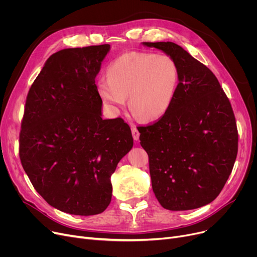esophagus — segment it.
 <instances>
[{"instance_id": "esophagus-1", "label": "esophagus", "mask_w": 257, "mask_h": 257, "mask_svg": "<svg viewBox=\"0 0 257 257\" xmlns=\"http://www.w3.org/2000/svg\"><path fill=\"white\" fill-rule=\"evenodd\" d=\"M131 131H132V137H133L134 141H139V139H140V132H139V130H138L136 125H132L131 126Z\"/></svg>"}]
</instances>
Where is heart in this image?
<instances>
[{"label": "heart", "instance_id": "1", "mask_svg": "<svg viewBox=\"0 0 257 257\" xmlns=\"http://www.w3.org/2000/svg\"><path fill=\"white\" fill-rule=\"evenodd\" d=\"M98 81L101 99L113 110L129 106L134 115L152 121L171 108L179 84L177 62L170 55L149 52H128L108 67Z\"/></svg>", "mask_w": 257, "mask_h": 257}]
</instances>
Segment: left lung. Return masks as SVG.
<instances>
[{
	"label": "left lung",
	"instance_id": "8db88e82",
	"mask_svg": "<svg viewBox=\"0 0 257 257\" xmlns=\"http://www.w3.org/2000/svg\"><path fill=\"white\" fill-rule=\"evenodd\" d=\"M177 62L180 79L169 111L140 126L152 188L169 210L204 206L219 196L233 169L238 133L232 107L206 65L171 42L144 43Z\"/></svg>",
	"mask_w": 257,
	"mask_h": 257
}]
</instances>
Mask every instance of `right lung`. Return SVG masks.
Segmentation results:
<instances>
[{"label":"right lung","mask_w":257,"mask_h":257,"mask_svg":"<svg viewBox=\"0 0 257 257\" xmlns=\"http://www.w3.org/2000/svg\"><path fill=\"white\" fill-rule=\"evenodd\" d=\"M109 45L64 49L47 60L27 94L19 154L48 203L93 215L111 201L110 177L133 146L121 117L103 119L94 78Z\"/></svg>","instance_id":"right-lung-1"}]
</instances>
